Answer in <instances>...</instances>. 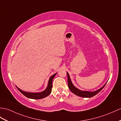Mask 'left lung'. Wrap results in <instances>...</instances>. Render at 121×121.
<instances>
[{"label": "left lung", "instance_id": "8db88e82", "mask_svg": "<svg viewBox=\"0 0 121 121\" xmlns=\"http://www.w3.org/2000/svg\"><path fill=\"white\" fill-rule=\"evenodd\" d=\"M67 77H68V87L69 88V89L70 90V91H71L72 93L75 94V95L81 96V97H83V98H91V97H92L93 96L95 95L99 92V91H101L103 89V88L105 87L106 84V83L104 86H103L101 88H100L99 89L96 90L95 91H93V92L81 91L80 90L77 89V88L73 86V85L72 84L71 82V81L70 79L68 73L67 72Z\"/></svg>", "mask_w": 121, "mask_h": 121}]
</instances>
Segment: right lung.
<instances>
[{"mask_svg":"<svg viewBox=\"0 0 121 121\" xmlns=\"http://www.w3.org/2000/svg\"><path fill=\"white\" fill-rule=\"evenodd\" d=\"M56 74V73L55 74H53L52 76H51L50 78L49 82H48V85L47 86V88L45 90L42 92L39 93H30V92H25V91H22L20 90L19 88H18L17 87V88L18 89V90L21 92L23 95H24L26 98L32 99H43L45 97L48 96L51 93L52 91V81L53 79L54 78V76Z\"/></svg>","mask_w":121,"mask_h":121,"instance_id":"obj_1","label":"right lung"}]
</instances>
